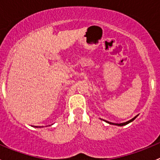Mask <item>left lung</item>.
Masks as SVG:
<instances>
[{
  "label": "left lung",
  "instance_id": "left-lung-1",
  "mask_svg": "<svg viewBox=\"0 0 160 160\" xmlns=\"http://www.w3.org/2000/svg\"><path fill=\"white\" fill-rule=\"evenodd\" d=\"M138 115H136L135 116V117H134L133 118H132L131 119V120H129V121H128V122H123V123H112V122H108V121H105V120H103V121H104V122H107V123H108V124H110V125H117V126H124V125H128V124H129L130 122H133L134 120H135V118H136V117H138Z\"/></svg>",
  "mask_w": 160,
  "mask_h": 160
}]
</instances>
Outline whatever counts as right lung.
I'll return each mask as SVG.
<instances>
[{
    "label": "right lung",
    "mask_w": 160,
    "mask_h": 160,
    "mask_svg": "<svg viewBox=\"0 0 160 160\" xmlns=\"http://www.w3.org/2000/svg\"><path fill=\"white\" fill-rule=\"evenodd\" d=\"M35 128H41L40 126H35Z\"/></svg>",
    "instance_id": "obj_1"
}]
</instances>
